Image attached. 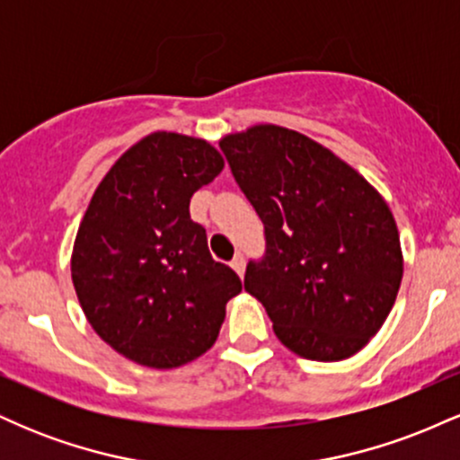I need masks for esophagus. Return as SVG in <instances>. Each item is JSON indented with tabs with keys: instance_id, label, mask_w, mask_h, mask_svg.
Instances as JSON below:
<instances>
[{
	"instance_id": "1",
	"label": "esophagus",
	"mask_w": 460,
	"mask_h": 460,
	"mask_svg": "<svg viewBox=\"0 0 460 460\" xmlns=\"http://www.w3.org/2000/svg\"><path fill=\"white\" fill-rule=\"evenodd\" d=\"M231 268H234V270L240 274V277H242V274H244L246 261H244V255H242V252H237L234 260H231Z\"/></svg>"
}]
</instances>
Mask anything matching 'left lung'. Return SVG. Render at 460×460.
Listing matches in <instances>:
<instances>
[{
  "mask_svg": "<svg viewBox=\"0 0 460 460\" xmlns=\"http://www.w3.org/2000/svg\"><path fill=\"white\" fill-rule=\"evenodd\" d=\"M237 186L263 223L266 255L244 289L283 346L341 361L376 335L402 281L398 226L352 166L307 136L255 125L220 140Z\"/></svg>",
  "mask_w": 460,
  "mask_h": 460,
  "instance_id": "8db88e82",
  "label": "left lung"
}]
</instances>
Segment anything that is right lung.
Instances as JSON below:
<instances>
[{"label":"right lung","mask_w":460,"mask_h":460,"mask_svg":"<svg viewBox=\"0 0 460 460\" xmlns=\"http://www.w3.org/2000/svg\"><path fill=\"white\" fill-rule=\"evenodd\" d=\"M208 140L155 131L129 146L79 223L71 277L99 337L129 361L186 366L218 337L240 277L214 261L190 199L220 175Z\"/></svg>","instance_id":"obj_1"}]
</instances>
